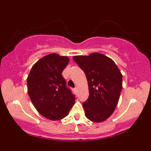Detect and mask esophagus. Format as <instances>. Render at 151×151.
Wrapping results in <instances>:
<instances>
[{
    "instance_id": "obj_1",
    "label": "esophagus",
    "mask_w": 151,
    "mask_h": 151,
    "mask_svg": "<svg viewBox=\"0 0 151 151\" xmlns=\"http://www.w3.org/2000/svg\"><path fill=\"white\" fill-rule=\"evenodd\" d=\"M74 89V91H76V92H77V87H75Z\"/></svg>"
}]
</instances>
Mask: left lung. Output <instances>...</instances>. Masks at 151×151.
<instances>
[{"mask_svg":"<svg viewBox=\"0 0 151 151\" xmlns=\"http://www.w3.org/2000/svg\"><path fill=\"white\" fill-rule=\"evenodd\" d=\"M74 61L84 72L89 96L82 104L85 116L93 122H102L115 110L122 89V74L111 59L100 53L75 56Z\"/></svg>","mask_w":151,"mask_h":151,"instance_id":"1","label":"left lung"}]
</instances>
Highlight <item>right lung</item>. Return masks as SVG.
I'll list each match as a JSON object with an SVG mask.
<instances>
[{"label":"right lung","instance_id":"obj_1","mask_svg":"<svg viewBox=\"0 0 151 151\" xmlns=\"http://www.w3.org/2000/svg\"><path fill=\"white\" fill-rule=\"evenodd\" d=\"M69 62L67 57L50 54L32 66L27 77V92L32 104L50 120L67 116L75 102V95L62 74Z\"/></svg>","mask_w":151,"mask_h":151}]
</instances>
